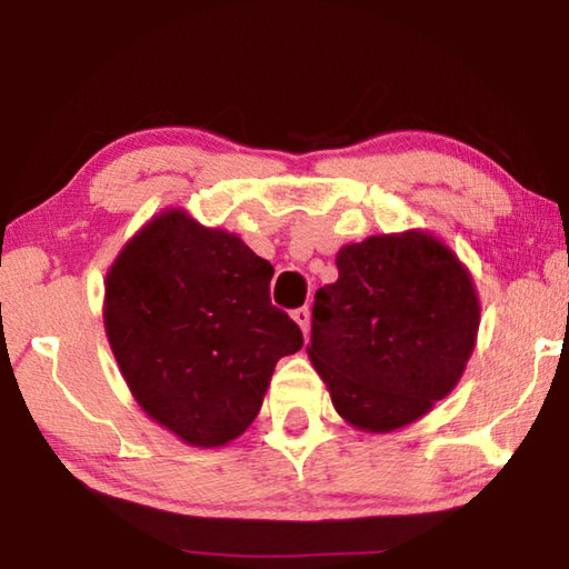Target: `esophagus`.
<instances>
[{
  "label": "esophagus",
  "instance_id": "34e87169",
  "mask_svg": "<svg viewBox=\"0 0 569 569\" xmlns=\"http://www.w3.org/2000/svg\"><path fill=\"white\" fill-rule=\"evenodd\" d=\"M291 316H293V321L298 323V329L303 331V336H308V331H311V311H308V308L303 306V308H296Z\"/></svg>",
  "mask_w": 569,
  "mask_h": 569
}]
</instances>
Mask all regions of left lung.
Listing matches in <instances>:
<instances>
[{"label": "left lung", "mask_w": 569, "mask_h": 569, "mask_svg": "<svg viewBox=\"0 0 569 569\" xmlns=\"http://www.w3.org/2000/svg\"><path fill=\"white\" fill-rule=\"evenodd\" d=\"M316 291L308 359L349 427L389 435L457 387L481 306L469 268L431 230L369 236L336 253Z\"/></svg>", "instance_id": "1"}]
</instances>
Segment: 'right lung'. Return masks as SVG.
I'll return each instance as SVG.
<instances>
[{"instance_id": "1", "label": "right lung", "mask_w": 569, "mask_h": 569, "mask_svg": "<svg viewBox=\"0 0 569 569\" xmlns=\"http://www.w3.org/2000/svg\"><path fill=\"white\" fill-rule=\"evenodd\" d=\"M273 266L186 208L152 216L114 256L102 319L114 361L148 417L200 449L258 417L278 359L301 329L268 298Z\"/></svg>"}]
</instances>
